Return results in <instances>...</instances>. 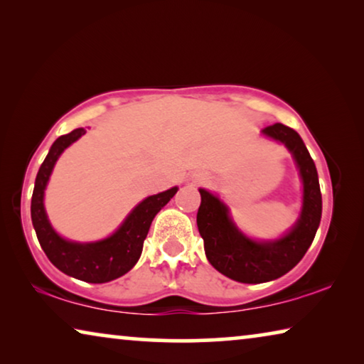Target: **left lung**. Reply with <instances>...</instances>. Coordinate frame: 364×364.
Returning a JSON list of instances; mask_svg holds the SVG:
<instances>
[{
    "mask_svg": "<svg viewBox=\"0 0 364 364\" xmlns=\"http://www.w3.org/2000/svg\"><path fill=\"white\" fill-rule=\"evenodd\" d=\"M262 134L282 142L291 152L303 180L301 213L290 232L274 241L247 238L230 218L228 207L217 196L199 189L198 228L205 256L218 272L241 284H262L290 272L306 255L321 223L319 178L303 139L295 129L282 123L267 126Z\"/></svg>",
    "mask_w": 364,
    "mask_h": 364,
    "instance_id": "obj_1",
    "label": "left lung"
}]
</instances>
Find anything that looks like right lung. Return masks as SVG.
<instances>
[{"mask_svg": "<svg viewBox=\"0 0 364 364\" xmlns=\"http://www.w3.org/2000/svg\"><path fill=\"white\" fill-rule=\"evenodd\" d=\"M85 134L84 128H77L53 142L47 157L37 173L36 186H33L31 215L36 228L38 243L50 259V262L66 275L89 284H105L134 267L139 261L144 240L149 233L154 217L164 205L176 194L178 188L168 191L149 196L131 210L124 222L112 236L95 241V243H76L68 241L58 235L51 227L45 212L43 194L56 160L65 152V149L76 142Z\"/></svg>", "mask_w": 364, "mask_h": 364, "instance_id": "add662e5", "label": "right lung"}]
</instances>
